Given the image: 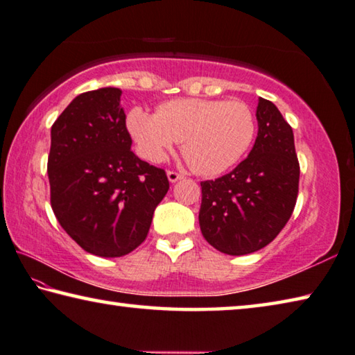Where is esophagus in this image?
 I'll use <instances>...</instances> for the list:
<instances>
[{"instance_id": "34e87169", "label": "esophagus", "mask_w": 355, "mask_h": 355, "mask_svg": "<svg viewBox=\"0 0 355 355\" xmlns=\"http://www.w3.org/2000/svg\"><path fill=\"white\" fill-rule=\"evenodd\" d=\"M166 178H168V181H170L171 184H174V182H178L179 179H182L184 176H182V174L176 173V171H166Z\"/></svg>"}]
</instances>
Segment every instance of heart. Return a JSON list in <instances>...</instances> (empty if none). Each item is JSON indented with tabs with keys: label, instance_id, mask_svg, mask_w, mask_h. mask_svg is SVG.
Returning a JSON list of instances; mask_svg holds the SVG:
<instances>
[{
	"label": "heart",
	"instance_id": "obj_1",
	"mask_svg": "<svg viewBox=\"0 0 355 355\" xmlns=\"http://www.w3.org/2000/svg\"><path fill=\"white\" fill-rule=\"evenodd\" d=\"M126 129L146 162H164L181 141L184 157L196 173L216 176L251 148L256 116L240 101L179 98L162 103L155 114L135 105L126 115Z\"/></svg>",
	"mask_w": 355,
	"mask_h": 355
}]
</instances>
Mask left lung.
<instances>
[{
    "label": "left lung",
    "mask_w": 355,
    "mask_h": 355,
    "mask_svg": "<svg viewBox=\"0 0 355 355\" xmlns=\"http://www.w3.org/2000/svg\"><path fill=\"white\" fill-rule=\"evenodd\" d=\"M256 116L259 130L250 155L229 174L201 182V232L229 256H245L271 243L297 198L293 129L268 99L259 98Z\"/></svg>",
    "instance_id": "obj_1"
}]
</instances>
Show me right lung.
Listing matches in <instances>:
<instances>
[{"mask_svg": "<svg viewBox=\"0 0 355 355\" xmlns=\"http://www.w3.org/2000/svg\"><path fill=\"white\" fill-rule=\"evenodd\" d=\"M115 87L80 93L51 128L48 178L51 207L84 251L121 257L146 239L170 182L162 168L130 151Z\"/></svg>", "mask_w": 355, "mask_h": 355, "instance_id": "obj_1", "label": "right lung"}]
</instances>
